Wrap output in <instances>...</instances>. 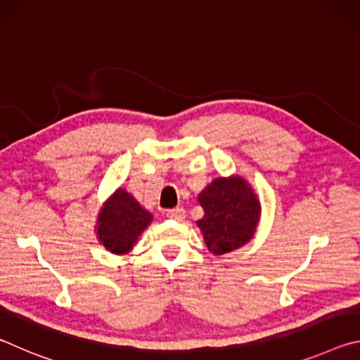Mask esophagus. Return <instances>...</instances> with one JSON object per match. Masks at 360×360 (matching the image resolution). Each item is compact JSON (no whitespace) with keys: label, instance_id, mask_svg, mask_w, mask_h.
Returning <instances> with one entry per match:
<instances>
[{"label":"esophagus","instance_id":"esophagus-1","mask_svg":"<svg viewBox=\"0 0 360 360\" xmlns=\"http://www.w3.org/2000/svg\"><path fill=\"white\" fill-rule=\"evenodd\" d=\"M167 217L173 219V221H182L186 217V211L182 208H173L167 211Z\"/></svg>","mask_w":360,"mask_h":360}]
</instances>
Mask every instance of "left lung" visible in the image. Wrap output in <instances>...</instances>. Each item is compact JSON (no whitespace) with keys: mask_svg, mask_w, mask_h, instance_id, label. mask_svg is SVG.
Returning <instances> with one entry per match:
<instances>
[{"mask_svg":"<svg viewBox=\"0 0 360 360\" xmlns=\"http://www.w3.org/2000/svg\"><path fill=\"white\" fill-rule=\"evenodd\" d=\"M198 202L205 216L197 224L210 252H231L254 236L260 203L252 187L240 176L214 179L198 195Z\"/></svg>","mask_w":360,"mask_h":360,"instance_id":"8db88e82","label":"left lung"}]
</instances>
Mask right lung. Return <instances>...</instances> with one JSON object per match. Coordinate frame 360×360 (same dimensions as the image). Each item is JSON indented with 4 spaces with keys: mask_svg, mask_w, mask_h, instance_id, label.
Masks as SVG:
<instances>
[{
    "mask_svg": "<svg viewBox=\"0 0 360 360\" xmlns=\"http://www.w3.org/2000/svg\"><path fill=\"white\" fill-rule=\"evenodd\" d=\"M150 222V212L129 192L117 188L100 211L96 235L109 252L127 254Z\"/></svg>",
    "mask_w": 360,
    "mask_h": 360,
    "instance_id": "right-lung-1",
    "label": "right lung"
}]
</instances>
